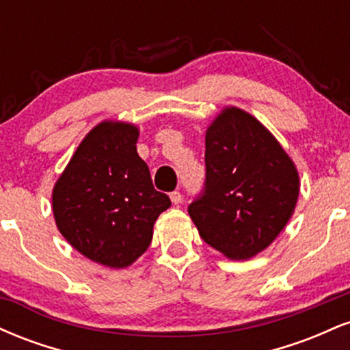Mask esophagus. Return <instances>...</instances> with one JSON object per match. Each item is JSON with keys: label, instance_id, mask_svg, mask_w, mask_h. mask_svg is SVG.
I'll return each instance as SVG.
<instances>
[{"label": "esophagus", "instance_id": "obj_1", "mask_svg": "<svg viewBox=\"0 0 350 350\" xmlns=\"http://www.w3.org/2000/svg\"><path fill=\"white\" fill-rule=\"evenodd\" d=\"M170 198H171V202L174 204V206H179V204H180V200H183V196H180V192H178V191L171 192V194H170Z\"/></svg>", "mask_w": 350, "mask_h": 350}]
</instances>
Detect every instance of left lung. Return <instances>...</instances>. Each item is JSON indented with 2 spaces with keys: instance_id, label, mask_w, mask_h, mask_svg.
Instances as JSON below:
<instances>
[{
  "instance_id": "obj_1",
  "label": "left lung",
  "mask_w": 350,
  "mask_h": 350,
  "mask_svg": "<svg viewBox=\"0 0 350 350\" xmlns=\"http://www.w3.org/2000/svg\"><path fill=\"white\" fill-rule=\"evenodd\" d=\"M295 163L255 116L224 108L206 131V184L189 206L200 237L230 260H248L295 212Z\"/></svg>"
}]
</instances>
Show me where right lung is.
<instances>
[{
  "label": "right lung",
  "instance_id": "1",
  "mask_svg": "<svg viewBox=\"0 0 350 350\" xmlns=\"http://www.w3.org/2000/svg\"><path fill=\"white\" fill-rule=\"evenodd\" d=\"M138 135L131 123H98L52 191V211L64 239L92 262L110 268L130 267L146 252L156 219L171 206L138 156Z\"/></svg>",
  "mask_w": 350,
  "mask_h": 350
}]
</instances>
